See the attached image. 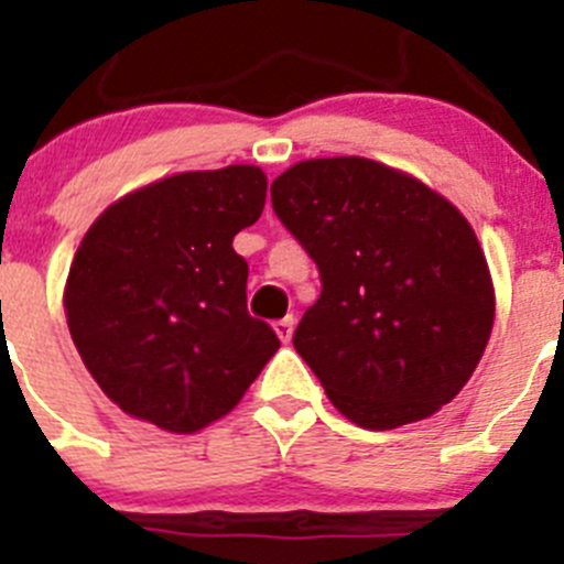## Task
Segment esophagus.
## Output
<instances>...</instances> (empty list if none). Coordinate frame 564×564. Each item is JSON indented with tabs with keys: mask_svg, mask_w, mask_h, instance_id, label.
Returning <instances> with one entry per match:
<instances>
[{
	"mask_svg": "<svg viewBox=\"0 0 564 564\" xmlns=\"http://www.w3.org/2000/svg\"><path fill=\"white\" fill-rule=\"evenodd\" d=\"M292 332H294V317L292 314H286L283 319H275V334L281 337V343H289L292 339Z\"/></svg>",
	"mask_w": 564,
	"mask_h": 564,
	"instance_id": "34e87169",
	"label": "esophagus"
}]
</instances>
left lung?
<instances>
[{"label": "left lung", "instance_id": "8db88e82", "mask_svg": "<svg viewBox=\"0 0 564 564\" xmlns=\"http://www.w3.org/2000/svg\"><path fill=\"white\" fill-rule=\"evenodd\" d=\"M278 219L319 267L294 348L365 430L430 419L460 393L495 326L484 247L453 202L368 156L294 162Z\"/></svg>", "mask_w": 564, "mask_h": 564}]
</instances>
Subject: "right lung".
<instances>
[{
    "mask_svg": "<svg viewBox=\"0 0 564 564\" xmlns=\"http://www.w3.org/2000/svg\"><path fill=\"white\" fill-rule=\"evenodd\" d=\"M267 202L258 165L162 176L84 232L64 286L73 343L111 402L169 433L225 419L281 339L247 312L232 238Z\"/></svg>",
    "mask_w": 564,
    "mask_h": 564,
    "instance_id": "1",
    "label": "right lung"
}]
</instances>
